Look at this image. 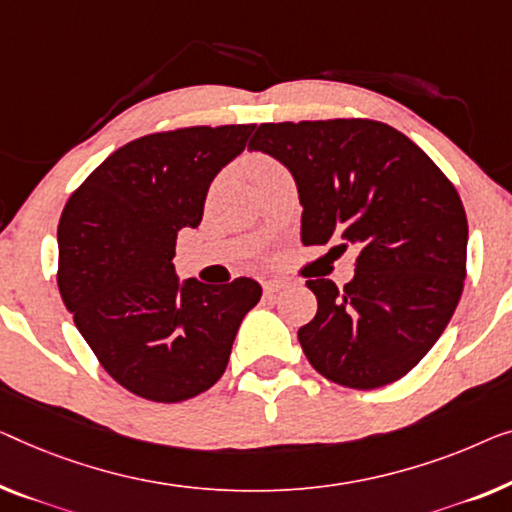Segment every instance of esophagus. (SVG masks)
Segmentation results:
<instances>
[{
    "instance_id": "esophagus-1",
    "label": "esophagus",
    "mask_w": 512,
    "mask_h": 512,
    "mask_svg": "<svg viewBox=\"0 0 512 512\" xmlns=\"http://www.w3.org/2000/svg\"><path fill=\"white\" fill-rule=\"evenodd\" d=\"M284 286H286V281H281V279H268V281H263V291L268 293V295L279 293Z\"/></svg>"
}]
</instances>
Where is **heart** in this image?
Listing matches in <instances>:
<instances>
[{
  "instance_id": "b5f03b06",
  "label": "heart",
  "mask_w": 512,
  "mask_h": 512,
  "mask_svg": "<svg viewBox=\"0 0 512 512\" xmlns=\"http://www.w3.org/2000/svg\"><path fill=\"white\" fill-rule=\"evenodd\" d=\"M277 164H274V161H270V159H265V157H261L256 161V170H270V168H274Z\"/></svg>"
}]
</instances>
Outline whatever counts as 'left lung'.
<instances>
[{"label":"left lung","instance_id":"obj_1","mask_svg":"<svg viewBox=\"0 0 512 512\" xmlns=\"http://www.w3.org/2000/svg\"><path fill=\"white\" fill-rule=\"evenodd\" d=\"M249 150L291 170L302 242L355 249L351 284L307 281L318 309L298 339L311 367L355 390L402 379L464 288L469 224L455 184L402 131L362 117L261 124Z\"/></svg>","mask_w":512,"mask_h":512}]
</instances>
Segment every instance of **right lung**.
<instances>
[{
  "mask_svg": "<svg viewBox=\"0 0 512 512\" xmlns=\"http://www.w3.org/2000/svg\"><path fill=\"white\" fill-rule=\"evenodd\" d=\"M256 124L147 133L96 166L64 205L57 286L101 367L133 395L175 404L226 372L261 286H210L173 268L182 228L203 219L214 175Z\"/></svg>",
  "mask_w": 512,
  "mask_h": 512,
  "instance_id": "obj_1",
  "label": "right lung"
}]
</instances>
